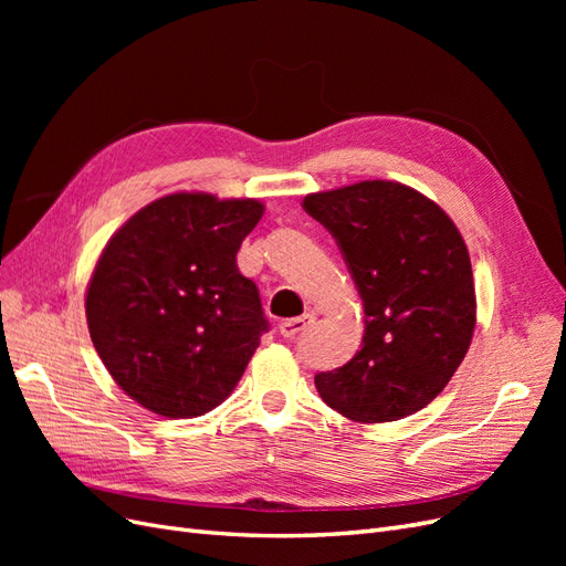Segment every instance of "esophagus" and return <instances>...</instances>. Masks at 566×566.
Wrapping results in <instances>:
<instances>
[{"mask_svg":"<svg viewBox=\"0 0 566 566\" xmlns=\"http://www.w3.org/2000/svg\"><path fill=\"white\" fill-rule=\"evenodd\" d=\"M314 321H316V314H304V316H297V318H287L279 325V331H281L283 337H297L306 328H312Z\"/></svg>","mask_w":566,"mask_h":566,"instance_id":"1","label":"esophagus"}]
</instances>
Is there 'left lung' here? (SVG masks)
I'll return each mask as SVG.
<instances>
[{
	"instance_id": "left-lung-1",
	"label": "left lung",
	"mask_w": 566,
	"mask_h": 566,
	"mask_svg": "<svg viewBox=\"0 0 566 566\" xmlns=\"http://www.w3.org/2000/svg\"><path fill=\"white\" fill-rule=\"evenodd\" d=\"M364 302L361 349L318 373L321 399L356 422H391L449 385L472 342L476 302L460 231L437 202L397 181H358L306 196Z\"/></svg>"
}]
</instances>
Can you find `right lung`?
Here are the masks:
<instances>
[{
	"mask_svg": "<svg viewBox=\"0 0 566 566\" xmlns=\"http://www.w3.org/2000/svg\"><path fill=\"white\" fill-rule=\"evenodd\" d=\"M260 200L172 193L111 238L87 287L101 361L125 394L165 418H196L241 380L269 321L235 264Z\"/></svg>",
	"mask_w": 566,
	"mask_h": 566,
	"instance_id": "add662e5",
	"label": "right lung"
}]
</instances>
